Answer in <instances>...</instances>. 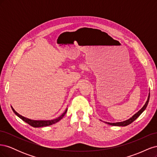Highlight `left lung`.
I'll return each mask as SVG.
<instances>
[{
  "label": "left lung",
  "mask_w": 157,
  "mask_h": 157,
  "mask_svg": "<svg viewBox=\"0 0 157 157\" xmlns=\"http://www.w3.org/2000/svg\"><path fill=\"white\" fill-rule=\"evenodd\" d=\"M149 98H150V92L149 93V96H148V98H147V101L145 102V105L143 106V107H142L138 112H137L135 114V115H134L131 118H130L129 119L126 120V121H122V122H113V123L112 122H105L106 124H109V125L117 126H126L127 125H129L130 124H131L132 122H134L136 119V118L138 117L141 115V114L145 110V109H146L147 105H148V103H149ZM100 121H101V120H100Z\"/></svg>",
  "instance_id": "left-lung-1"
}]
</instances>
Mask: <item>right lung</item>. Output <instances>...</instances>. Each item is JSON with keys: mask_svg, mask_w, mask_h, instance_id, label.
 I'll list each match as a JSON object with an SVG mask.
<instances>
[{"mask_svg": "<svg viewBox=\"0 0 157 157\" xmlns=\"http://www.w3.org/2000/svg\"><path fill=\"white\" fill-rule=\"evenodd\" d=\"M13 112L16 114V115L19 117L20 118L21 120H23L24 122H25L27 124H29V125H31L33 127H35V128H40V127H44V126H50L55 124V123L59 122L61 118H62L65 115L66 112L67 111V108L65 109V111H64L63 113H62V115H61L59 117H58V118H54V119H52V120H33V119H30V118H26L25 117H23L20 114L17 113L15 110H14V109L11 106Z\"/></svg>", "mask_w": 157, "mask_h": 157, "instance_id": "obj_1", "label": "right lung"}]
</instances>
